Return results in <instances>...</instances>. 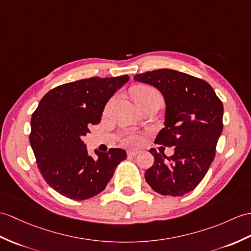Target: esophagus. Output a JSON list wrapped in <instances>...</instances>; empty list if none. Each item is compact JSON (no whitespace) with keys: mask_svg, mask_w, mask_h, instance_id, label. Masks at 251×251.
Segmentation results:
<instances>
[{"mask_svg":"<svg viewBox=\"0 0 251 251\" xmlns=\"http://www.w3.org/2000/svg\"><path fill=\"white\" fill-rule=\"evenodd\" d=\"M139 153H140L139 151H128V152H127L128 156H130V157H136Z\"/></svg>","mask_w":251,"mask_h":251,"instance_id":"34e87169","label":"esophagus"}]
</instances>
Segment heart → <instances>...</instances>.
<instances>
[{
    "label": "heart",
    "mask_w": 251,
    "mask_h": 251,
    "mask_svg": "<svg viewBox=\"0 0 251 251\" xmlns=\"http://www.w3.org/2000/svg\"><path fill=\"white\" fill-rule=\"evenodd\" d=\"M132 96H133V99H135L137 102V101L142 100V99H145V98H149L152 96H159V95L157 94V92L155 90L151 89V87L140 85L132 90ZM139 141H140V138L136 135H131L125 139V142L127 144H131V145L137 144Z\"/></svg>",
    "instance_id": "obj_1"
}]
</instances>
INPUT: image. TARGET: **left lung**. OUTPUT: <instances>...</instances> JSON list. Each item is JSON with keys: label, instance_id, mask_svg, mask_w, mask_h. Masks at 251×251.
<instances>
[{"label": "left lung", "instance_id": "8db88e82", "mask_svg": "<svg viewBox=\"0 0 251 251\" xmlns=\"http://www.w3.org/2000/svg\"><path fill=\"white\" fill-rule=\"evenodd\" d=\"M133 80L164 96L165 127L155 143L176 147L169 157L150 150L154 165L145 171V180L162 196L182 197L199 185L212 165L223 132L224 104L206 81L174 69L138 74Z\"/></svg>", "mask_w": 251, "mask_h": 251}]
</instances>
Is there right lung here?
Instances as JSON below:
<instances>
[{
  "mask_svg": "<svg viewBox=\"0 0 251 251\" xmlns=\"http://www.w3.org/2000/svg\"><path fill=\"white\" fill-rule=\"evenodd\" d=\"M127 75L93 77L56 86L39 101L32 115L30 143L40 173L50 187L74 200H86L106 188L127 154L122 149L89 155L82 138L101 120Z\"/></svg>",
  "mask_w": 251,
  "mask_h": 251,
  "instance_id": "add662e5",
  "label": "right lung"
}]
</instances>
